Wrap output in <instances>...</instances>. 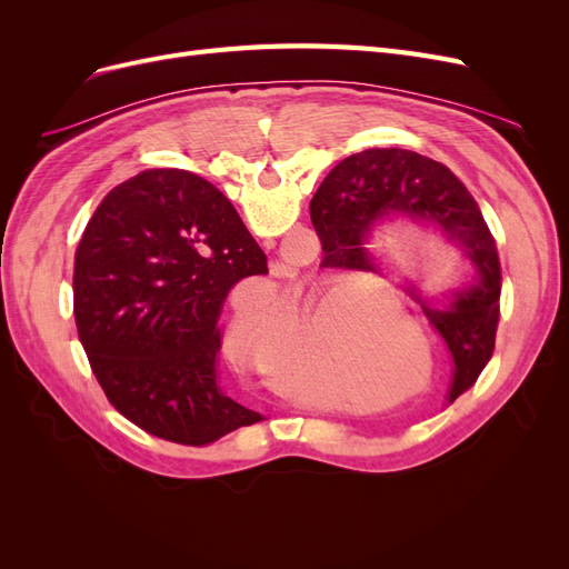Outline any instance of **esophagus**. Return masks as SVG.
Returning <instances> with one entry per match:
<instances>
[{
	"mask_svg": "<svg viewBox=\"0 0 569 569\" xmlns=\"http://www.w3.org/2000/svg\"><path fill=\"white\" fill-rule=\"evenodd\" d=\"M270 274H272V278H278V280H295L297 278V268H291L289 263L274 261L270 266Z\"/></svg>",
	"mask_w": 569,
	"mask_h": 569,
	"instance_id": "esophagus-1",
	"label": "esophagus"
}]
</instances>
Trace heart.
<instances>
[{
	"label": "heart",
	"instance_id": "heart-1",
	"mask_svg": "<svg viewBox=\"0 0 569 569\" xmlns=\"http://www.w3.org/2000/svg\"><path fill=\"white\" fill-rule=\"evenodd\" d=\"M280 306H261L258 311H237L230 320L226 347L239 366L266 375L268 387L282 399L297 403L330 401L341 377L339 341L332 308L303 306L287 327ZM366 353L351 356L347 370H366Z\"/></svg>",
	"mask_w": 569,
	"mask_h": 569
}]
</instances>
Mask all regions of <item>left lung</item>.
<instances>
[{"label":"left lung","instance_id":"8db88e82","mask_svg":"<svg viewBox=\"0 0 569 569\" xmlns=\"http://www.w3.org/2000/svg\"><path fill=\"white\" fill-rule=\"evenodd\" d=\"M406 213L439 226L470 258L477 280L432 308L410 291L429 327L449 347L456 372L449 399L468 391L493 356L501 316V261L477 201L449 168L408 149H366L337 163L311 201V220L325 261L347 270H375L366 239L377 218Z\"/></svg>","mask_w":569,"mask_h":569}]
</instances>
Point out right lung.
I'll return each mask as SVG.
<instances>
[{
    "mask_svg": "<svg viewBox=\"0 0 569 569\" xmlns=\"http://www.w3.org/2000/svg\"><path fill=\"white\" fill-rule=\"evenodd\" d=\"M268 258L222 192L153 168L101 199L76 251L78 337L111 406L144 432L209 446L261 422L220 391L218 318Z\"/></svg>",
    "mask_w": 569,
    "mask_h": 569,
    "instance_id": "obj_1",
    "label": "right lung"
}]
</instances>
